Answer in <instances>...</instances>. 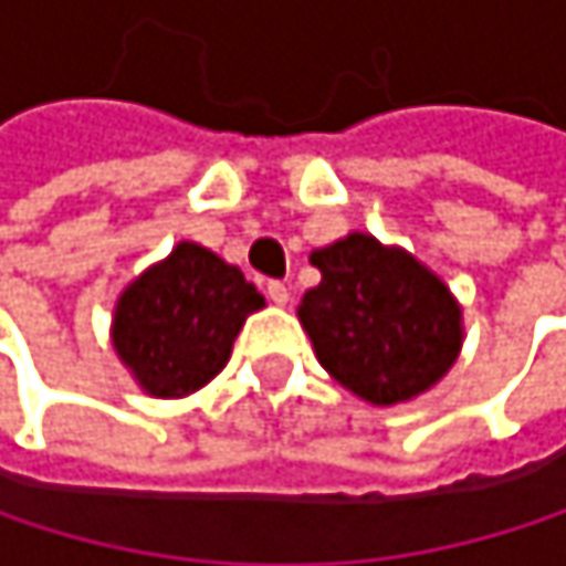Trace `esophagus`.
Here are the masks:
<instances>
[{
  "label": "esophagus",
  "instance_id": "obj_1",
  "mask_svg": "<svg viewBox=\"0 0 566 566\" xmlns=\"http://www.w3.org/2000/svg\"><path fill=\"white\" fill-rule=\"evenodd\" d=\"M269 297H272L279 307H284V304L291 301V291H287V284L284 282H269Z\"/></svg>",
  "mask_w": 566,
  "mask_h": 566
}]
</instances>
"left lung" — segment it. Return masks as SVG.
Here are the masks:
<instances>
[{
	"label": "left lung",
	"instance_id": "8db88e82",
	"mask_svg": "<svg viewBox=\"0 0 566 566\" xmlns=\"http://www.w3.org/2000/svg\"><path fill=\"white\" fill-rule=\"evenodd\" d=\"M321 284L304 291L297 321L321 367L370 406L409 402L459 360L462 304L429 265L370 232L311 252Z\"/></svg>",
	"mask_w": 566,
	"mask_h": 566
}]
</instances>
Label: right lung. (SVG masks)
I'll return each mask as SVG.
<instances>
[{"mask_svg":"<svg viewBox=\"0 0 566 566\" xmlns=\"http://www.w3.org/2000/svg\"><path fill=\"white\" fill-rule=\"evenodd\" d=\"M262 307L265 297L235 265L176 242L120 291L111 344L144 394L182 399L222 374L245 317Z\"/></svg>","mask_w":566,"mask_h":566,"instance_id":"right-lung-1","label":"right lung"}]
</instances>
